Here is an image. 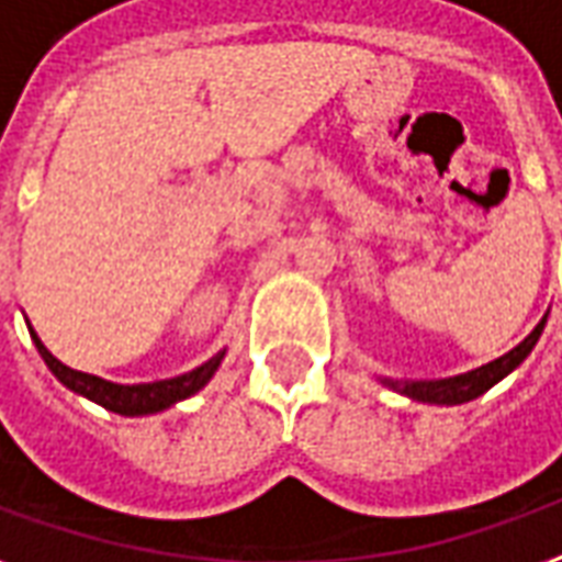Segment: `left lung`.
<instances>
[{
    "label": "left lung",
    "mask_w": 562,
    "mask_h": 562,
    "mask_svg": "<svg viewBox=\"0 0 562 562\" xmlns=\"http://www.w3.org/2000/svg\"><path fill=\"white\" fill-rule=\"evenodd\" d=\"M544 321H548V317H544ZM544 321L539 323L515 350H509L506 356H499V359H494L488 366L476 368V371L449 376V380H428V383H392V380H386V383L392 389L404 392V395H411V398L416 401H428V404H464V401H473L479 398L482 392H488L494 383H499L509 371H515V368L521 366L524 359L530 356V350L536 347V341H539V335H542L544 329Z\"/></svg>",
    "instance_id": "obj_1"
}]
</instances>
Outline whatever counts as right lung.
I'll use <instances>...</instances> for the list:
<instances>
[{"label": "right lung", "mask_w": 562, "mask_h": 562, "mask_svg": "<svg viewBox=\"0 0 562 562\" xmlns=\"http://www.w3.org/2000/svg\"><path fill=\"white\" fill-rule=\"evenodd\" d=\"M32 335V341L38 347L41 359L47 362L53 374L63 380L65 386L74 389L77 395H83V398L95 401L101 407H108L113 413H122V416H146V413H158L167 411V407H173L176 401L188 398V395H194L200 389L206 386L209 376L215 374V368L221 366V359L224 353L212 356L209 362H203L194 371H188L182 376H173V380H158V383H137V386H119V383H108V380H101L95 374H83V371H74V368L63 366L56 356L41 344V338L35 331L29 329Z\"/></svg>", "instance_id": "right-lung-1"}]
</instances>
